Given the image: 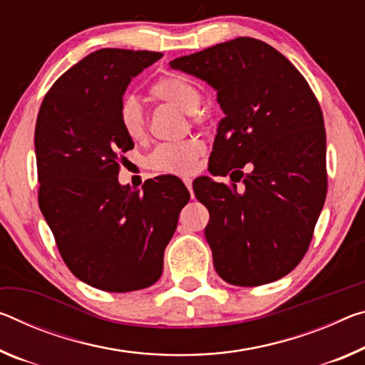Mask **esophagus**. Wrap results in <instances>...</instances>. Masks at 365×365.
<instances>
[{
	"label": "esophagus",
	"instance_id": "obj_1",
	"mask_svg": "<svg viewBox=\"0 0 365 365\" xmlns=\"http://www.w3.org/2000/svg\"><path fill=\"white\" fill-rule=\"evenodd\" d=\"M183 183H185V187H187L190 192H192V185H193L192 178H183Z\"/></svg>",
	"mask_w": 365,
	"mask_h": 365
}]
</instances>
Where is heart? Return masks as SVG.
Segmentation results:
<instances>
[{"label": "heart", "mask_w": 365, "mask_h": 365, "mask_svg": "<svg viewBox=\"0 0 365 365\" xmlns=\"http://www.w3.org/2000/svg\"><path fill=\"white\" fill-rule=\"evenodd\" d=\"M151 94L162 102L172 103L185 113H192L193 121H201L198 113L201 92L193 83L180 76L160 78L151 88ZM120 125L131 140H143L146 136V118H144L140 101L126 96L118 108ZM205 153V144L198 138H190L180 143H164L149 155L148 164L151 169L164 173L188 175L196 167V162Z\"/></svg>", "instance_id": "obj_1"}]
</instances>
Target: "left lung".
<instances>
[{
  "label": "left lung",
  "instance_id": "left-lung-1",
  "mask_svg": "<svg viewBox=\"0 0 365 365\" xmlns=\"http://www.w3.org/2000/svg\"><path fill=\"white\" fill-rule=\"evenodd\" d=\"M170 66L206 81L224 112L210 172L229 175L232 187L210 177L193 183L210 211L205 235L214 268L234 286L279 279L307 253L325 203L320 103L297 68L257 38L217 43L175 58Z\"/></svg>",
  "mask_w": 365,
  "mask_h": 365
}]
</instances>
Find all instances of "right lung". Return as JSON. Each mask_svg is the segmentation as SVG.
<instances>
[{
  "instance_id": "right-lung-1",
  "label": "right lung",
  "mask_w": 365,
  "mask_h": 365,
  "mask_svg": "<svg viewBox=\"0 0 365 365\" xmlns=\"http://www.w3.org/2000/svg\"><path fill=\"white\" fill-rule=\"evenodd\" d=\"M158 51L102 48L55 81L36 123L38 206L63 262L86 284L107 292L153 286L164 250L188 203L172 175L120 185L123 153L135 148L118 108L131 79Z\"/></svg>"
}]
</instances>
